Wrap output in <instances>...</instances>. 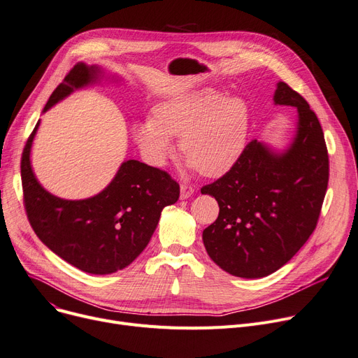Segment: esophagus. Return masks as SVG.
I'll use <instances>...</instances> for the list:
<instances>
[{"instance_id":"esophagus-1","label":"esophagus","mask_w":358,"mask_h":358,"mask_svg":"<svg viewBox=\"0 0 358 358\" xmlns=\"http://www.w3.org/2000/svg\"><path fill=\"white\" fill-rule=\"evenodd\" d=\"M180 190H181V194H180L181 199H189L194 193V185H192V184H181Z\"/></svg>"}]
</instances>
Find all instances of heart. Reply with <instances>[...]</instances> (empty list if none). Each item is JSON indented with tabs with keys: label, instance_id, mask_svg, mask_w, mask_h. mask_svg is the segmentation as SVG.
Returning <instances> with one entry per match:
<instances>
[{
	"label": "heart",
	"instance_id": "1",
	"mask_svg": "<svg viewBox=\"0 0 358 358\" xmlns=\"http://www.w3.org/2000/svg\"><path fill=\"white\" fill-rule=\"evenodd\" d=\"M134 138L146 157L161 166L174 154L171 138L180 136L182 157L208 177L236 164L247 145L250 107L239 97H224L213 88L178 94L158 103L152 119L134 124Z\"/></svg>",
	"mask_w": 358,
	"mask_h": 358
}]
</instances>
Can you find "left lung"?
I'll use <instances>...</instances> for the list:
<instances>
[{"instance_id":"1","label":"left lung","mask_w":358,"mask_h":358,"mask_svg":"<svg viewBox=\"0 0 358 358\" xmlns=\"http://www.w3.org/2000/svg\"><path fill=\"white\" fill-rule=\"evenodd\" d=\"M274 103L299 113L296 138L283 154L251 141L236 164L201 194L219 216L203 231L206 251L227 273L266 277L283 267L315 231L329 180L324 131L308 101L278 83Z\"/></svg>"}]
</instances>
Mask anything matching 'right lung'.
I'll return each mask as SVG.
<instances>
[{"label": "right lung", "mask_w": 358, "mask_h": 358, "mask_svg": "<svg viewBox=\"0 0 358 358\" xmlns=\"http://www.w3.org/2000/svg\"><path fill=\"white\" fill-rule=\"evenodd\" d=\"M99 68L80 62L55 88L43 111L97 80ZM36 127L22 155L23 201L34 234L56 255L90 274L127 267L148 245L161 212L180 197V184L159 168L129 159L100 194L64 200L37 182L30 165Z\"/></svg>", "instance_id": "1"}]
</instances>
